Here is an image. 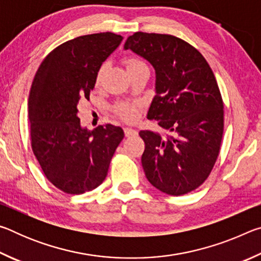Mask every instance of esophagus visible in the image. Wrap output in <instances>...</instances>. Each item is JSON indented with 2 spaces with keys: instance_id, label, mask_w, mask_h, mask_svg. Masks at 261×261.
<instances>
[{
  "instance_id": "34e87169",
  "label": "esophagus",
  "mask_w": 261,
  "mask_h": 261,
  "mask_svg": "<svg viewBox=\"0 0 261 261\" xmlns=\"http://www.w3.org/2000/svg\"><path fill=\"white\" fill-rule=\"evenodd\" d=\"M124 134L126 137H131V136H136L137 135V130L132 129V127H124Z\"/></svg>"
}]
</instances>
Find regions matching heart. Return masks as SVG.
<instances>
[{
    "instance_id": "obj_1",
    "label": "heart",
    "mask_w": 261,
    "mask_h": 261,
    "mask_svg": "<svg viewBox=\"0 0 261 261\" xmlns=\"http://www.w3.org/2000/svg\"><path fill=\"white\" fill-rule=\"evenodd\" d=\"M139 63H143V62H140L139 60L137 59H126L125 60V65L126 68H130L132 65H136V64H139ZM102 72H103V67L100 68V70L96 73V77H95V83L99 84L101 81V77H102ZM117 113L121 115V117L124 118L126 121H132L135 120L136 115H137V108L135 105H129V103H121L118 105L116 107Z\"/></svg>"
}]
</instances>
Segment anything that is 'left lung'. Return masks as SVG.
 I'll use <instances>...</instances> for the list:
<instances>
[{
	"label": "left lung",
	"mask_w": 261,
	"mask_h": 261,
	"mask_svg": "<svg viewBox=\"0 0 261 261\" xmlns=\"http://www.w3.org/2000/svg\"><path fill=\"white\" fill-rule=\"evenodd\" d=\"M124 49L153 65L156 94L147 118L173 134L139 132L146 178L170 196L191 192L208 177L222 140L223 101L214 73L196 48L174 35L136 32Z\"/></svg>",
	"instance_id": "obj_1"
}]
</instances>
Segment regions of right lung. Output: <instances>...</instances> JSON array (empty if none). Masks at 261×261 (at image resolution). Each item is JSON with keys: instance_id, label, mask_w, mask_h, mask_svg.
Returning a JSON list of instances; mask_svg holds the SVG:
<instances>
[{"instance_id": "right-lung-1", "label": "right lung", "mask_w": 261, "mask_h": 261, "mask_svg": "<svg viewBox=\"0 0 261 261\" xmlns=\"http://www.w3.org/2000/svg\"><path fill=\"white\" fill-rule=\"evenodd\" d=\"M123 37L87 34L62 43L42 61L29 96L31 145L43 174L61 191L82 194L103 182L124 132L112 124L82 127L77 105L90 99L102 62Z\"/></svg>"}]
</instances>
